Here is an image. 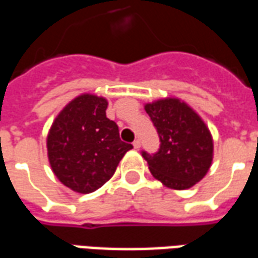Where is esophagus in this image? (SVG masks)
<instances>
[{
	"label": "esophagus",
	"instance_id": "obj_1",
	"mask_svg": "<svg viewBox=\"0 0 258 258\" xmlns=\"http://www.w3.org/2000/svg\"><path fill=\"white\" fill-rule=\"evenodd\" d=\"M133 145H134L135 149H140V148H141V141L140 140H135L134 142H133Z\"/></svg>",
	"mask_w": 258,
	"mask_h": 258
}]
</instances>
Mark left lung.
Wrapping results in <instances>:
<instances>
[{
	"instance_id": "8db88e82",
	"label": "left lung",
	"mask_w": 258,
	"mask_h": 258,
	"mask_svg": "<svg viewBox=\"0 0 258 258\" xmlns=\"http://www.w3.org/2000/svg\"><path fill=\"white\" fill-rule=\"evenodd\" d=\"M156 127L160 149L142 152L152 175L170 189L192 188L205 177L213 162V137L198 113L178 98H164L145 105Z\"/></svg>"
}]
</instances>
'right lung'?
I'll use <instances>...</instances> for the list:
<instances>
[{"label":"right lung","instance_id":"add662e5","mask_svg":"<svg viewBox=\"0 0 258 258\" xmlns=\"http://www.w3.org/2000/svg\"><path fill=\"white\" fill-rule=\"evenodd\" d=\"M103 96L81 94L59 112L47 137L48 160L56 178L74 192L91 194L112 178L133 149L106 117Z\"/></svg>","mask_w":258,"mask_h":258}]
</instances>
